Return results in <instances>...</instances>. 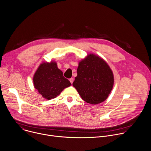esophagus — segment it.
<instances>
[{"mask_svg":"<svg viewBox=\"0 0 151 151\" xmlns=\"http://www.w3.org/2000/svg\"><path fill=\"white\" fill-rule=\"evenodd\" d=\"M69 81H70V83L72 84V83L73 82V78H70V79H69Z\"/></svg>","mask_w":151,"mask_h":151,"instance_id":"1","label":"esophagus"}]
</instances>
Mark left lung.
<instances>
[{
	"label": "left lung",
	"instance_id": "1",
	"mask_svg": "<svg viewBox=\"0 0 151 151\" xmlns=\"http://www.w3.org/2000/svg\"><path fill=\"white\" fill-rule=\"evenodd\" d=\"M73 86L84 101L91 104L101 103L107 98L114 83L113 72L107 63L89 55L79 63Z\"/></svg>",
	"mask_w": 151,
	"mask_h": 151
}]
</instances>
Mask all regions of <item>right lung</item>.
Returning <instances> with one entry per match:
<instances>
[{"mask_svg": "<svg viewBox=\"0 0 151 151\" xmlns=\"http://www.w3.org/2000/svg\"><path fill=\"white\" fill-rule=\"evenodd\" d=\"M34 85L45 99L56 98L71 83L63 76L56 62L43 63L40 65L33 78Z\"/></svg>", "mask_w": 151, "mask_h": 151, "instance_id": "obj_1", "label": "right lung"}]
</instances>
